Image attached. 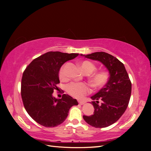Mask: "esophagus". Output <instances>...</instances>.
<instances>
[{
    "mask_svg": "<svg viewBox=\"0 0 151 151\" xmlns=\"http://www.w3.org/2000/svg\"><path fill=\"white\" fill-rule=\"evenodd\" d=\"M78 102L79 103V104H81V105H82L85 103V102L83 101H78Z\"/></svg>",
    "mask_w": 151,
    "mask_h": 151,
    "instance_id": "1",
    "label": "esophagus"
}]
</instances>
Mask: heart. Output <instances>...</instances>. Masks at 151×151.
I'll return each instance as SVG.
<instances>
[{
	"label": "heart",
	"mask_w": 151,
	"mask_h": 151,
	"mask_svg": "<svg viewBox=\"0 0 151 151\" xmlns=\"http://www.w3.org/2000/svg\"><path fill=\"white\" fill-rule=\"evenodd\" d=\"M80 65H81L82 72L87 75L93 73L97 69V67L95 64L89 61H83L80 63ZM58 76L61 81L64 82L67 80L65 65H63L60 68ZM109 78H110V74L108 71L101 70V71L93 73L90 78V81L95 88H102L107 84ZM66 90L72 97L81 99L86 94L89 93L91 91V88L89 85L85 84V83L72 82L67 86Z\"/></svg>",
	"instance_id": "obj_1"
}]
</instances>
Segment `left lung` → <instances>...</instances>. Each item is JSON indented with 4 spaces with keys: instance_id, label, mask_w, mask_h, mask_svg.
Returning a JSON list of instances; mask_svg holds the SVG:
<instances>
[{
    "instance_id": "1",
    "label": "left lung",
    "mask_w": 151,
    "mask_h": 151,
    "mask_svg": "<svg viewBox=\"0 0 151 151\" xmlns=\"http://www.w3.org/2000/svg\"><path fill=\"white\" fill-rule=\"evenodd\" d=\"M85 56L104 64L110 73L107 84L91 97L94 101L93 114L84 115L86 123L95 128H104L115 123L127 110L129 103L132 84L124 64L116 58L104 52H97ZM101 101L99 104L98 101Z\"/></svg>"
}]
</instances>
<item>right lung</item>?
<instances>
[{
  "label": "right lung",
  "instance_id": "1",
  "mask_svg": "<svg viewBox=\"0 0 151 151\" xmlns=\"http://www.w3.org/2000/svg\"><path fill=\"white\" fill-rule=\"evenodd\" d=\"M78 56L76 53L48 52L34 59L24 70L21 80V97L25 110L37 123L55 127L66 119L69 109L78 102L67 94L61 99L52 96L60 83V67Z\"/></svg>",
  "mask_w": 151,
  "mask_h": 151
}]
</instances>
